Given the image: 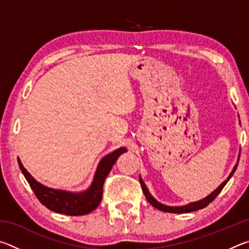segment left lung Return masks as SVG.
Listing matches in <instances>:
<instances>
[{
    "label": "left lung",
    "instance_id": "left-lung-1",
    "mask_svg": "<svg viewBox=\"0 0 249 249\" xmlns=\"http://www.w3.org/2000/svg\"><path fill=\"white\" fill-rule=\"evenodd\" d=\"M238 160H239V154H238L237 162H236V165L234 166L233 170H231V172L227 180H225L224 182H223L217 189H215V190H214L212 193H211L210 196H208L206 197H204V199H202L200 201L192 202V203H189V204L183 205V206H168V205H165V204L160 203V202H158L153 196L150 195L149 191H148V189H147V187H146L145 182H144V181H142V178H140L142 192H144V195L146 196L147 201H148L149 203L154 206V208L158 209L160 211H162V212H168V213H189V212H195V211H197V210H200V209L205 208V206H208L211 203V202H212L214 199H215L218 193L222 191V189L225 187V184L227 183V181H229L231 179V177L233 176V174H234L235 170H236V168H237Z\"/></svg>",
    "mask_w": 249,
    "mask_h": 249
}]
</instances>
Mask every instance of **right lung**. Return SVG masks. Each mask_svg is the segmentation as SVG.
Segmentation results:
<instances>
[{
	"instance_id": "right-lung-1",
	"label": "right lung",
	"mask_w": 249,
	"mask_h": 249,
	"mask_svg": "<svg viewBox=\"0 0 249 249\" xmlns=\"http://www.w3.org/2000/svg\"><path fill=\"white\" fill-rule=\"evenodd\" d=\"M125 151L126 148L122 147V148L114 150L113 153L107 155L104 158L101 159L90 188L86 191L78 193L45 187V185L34 179L31 174L25 169L19 158H18V161L24 177L26 178L32 190L41 204L45 205L50 211H53V212L66 214V215L78 216L90 213L98 208L101 200H102L105 178L109 174L117 158Z\"/></svg>"
}]
</instances>
